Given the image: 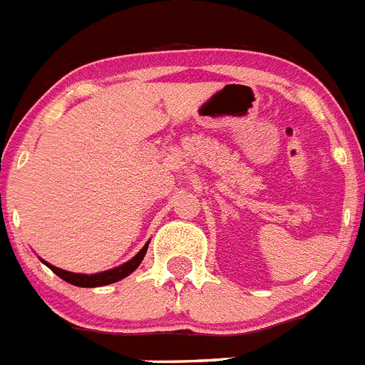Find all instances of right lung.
Instances as JSON below:
<instances>
[{
  "label": "right lung",
  "mask_w": 365,
  "mask_h": 365,
  "mask_svg": "<svg viewBox=\"0 0 365 365\" xmlns=\"http://www.w3.org/2000/svg\"><path fill=\"white\" fill-rule=\"evenodd\" d=\"M147 249H148V243L143 247L135 256H133L132 260L126 262V264L118 265V267H113V269H107V271H101V273H94V275H84V273H71V271H66V269H60L56 265H51L48 262H45L46 267H51L54 273H56L60 279H63L66 282L69 284H75V287H81V288H96V287H105V284H110V282H116V281H122L124 277H128L130 273L139 267V264L143 262L145 255H147Z\"/></svg>",
  "instance_id": "1"
}]
</instances>
